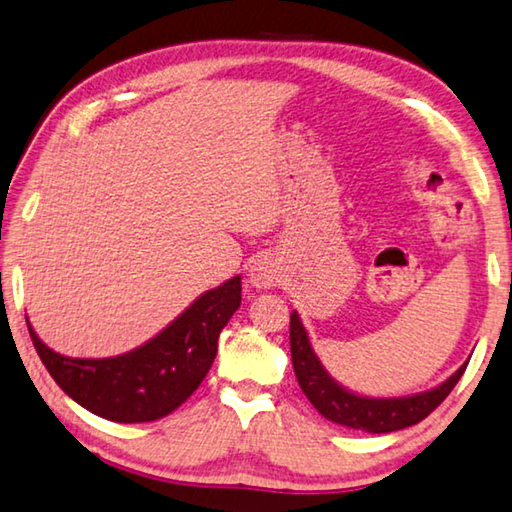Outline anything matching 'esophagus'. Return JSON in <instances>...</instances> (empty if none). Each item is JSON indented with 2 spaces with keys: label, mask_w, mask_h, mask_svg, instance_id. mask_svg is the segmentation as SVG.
I'll return each mask as SVG.
<instances>
[{
  "label": "esophagus",
  "mask_w": 512,
  "mask_h": 512,
  "mask_svg": "<svg viewBox=\"0 0 512 512\" xmlns=\"http://www.w3.org/2000/svg\"><path fill=\"white\" fill-rule=\"evenodd\" d=\"M250 285L255 289H271L280 282V271L275 259L269 255H259L250 264Z\"/></svg>",
  "instance_id": "1"
}]
</instances>
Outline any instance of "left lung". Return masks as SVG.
Here are the masks:
<instances>
[{
	"instance_id": "left-lung-1",
	"label": "left lung",
	"mask_w": 512,
	"mask_h": 512,
	"mask_svg": "<svg viewBox=\"0 0 512 512\" xmlns=\"http://www.w3.org/2000/svg\"><path fill=\"white\" fill-rule=\"evenodd\" d=\"M289 342L298 385L314 408L335 424L364 433H394L419 424L451 394V389L456 387L467 369L465 362L451 378H446L442 385L428 389V392L399 396V399H369V396L348 392L335 383V378H330V373L316 358L307 330L296 312L291 314Z\"/></svg>"
}]
</instances>
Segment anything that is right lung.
<instances>
[{
  "instance_id": "1",
  "label": "right lung",
  "mask_w": 512,
  "mask_h": 512,
  "mask_svg": "<svg viewBox=\"0 0 512 512\" xmlns=\"http://www.w3.org/2000/svg\"><path fill=\"white\" fill-rule=\"evenodd\" d=\"M241 305V278L205 291L150 342L116 358H66L40 342L27 319L31 342L45 369L81 408L118 424H141L173 412L196 392L212 369L218 335Z\"/></svg>"
}]
</instances>
